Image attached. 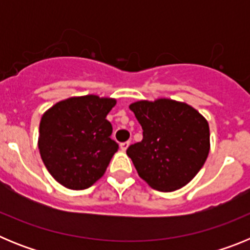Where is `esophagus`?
Returning a JSON list of instances; mask_svg holds the SVG:
<instances>
[{
    "label": "esophagus",
    "mask_w": 250,
    "mask_h": 250,
    "mask_svg": "<svg viewBox=\"0 0 250 250\" xmlns=\"http://www.w3.org/2000/svg\"><path fill=\"white\" fill-rule=\"evenodd\" d=\"M129 145H130V141H125V143H121L120 149L123 150V151H126L127 147H129Z\"/></svg>",
    "instance_id": "34e87169"
}]
</instances>
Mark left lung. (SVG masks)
Masks as SVG:
<instances>
[{
	"mask_svg": "<svg viewBox=\"0 0 250 250\" xmlns=\"http://www.w3.org/2000/svg\"><path fill=\"white\" fill-rule=\"evenodd\" d=\"M129 107L143 127V140L126 150L139 176L159 191L178 190L191 182L210 150L207 119L187 103L165 98Z\"/></svg>",
	"mask_w": 250,
	"mask_h": 250,
	"instance_id": "8db88e82",
	"label": "left lung"
}]
</instances>
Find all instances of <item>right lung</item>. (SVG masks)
Here are the masks:
<instances>
[{"label":"right lung","instance_id":"1","mask_svg":"<svg viewBox=\"0 0 250 250\" xmlns=\"http://www.w3.org/2000/svg\"><path fill=\"white\" fill-rule=\"evenodd\" d=\"M116 99L83 95L65 99L43 112L39 150L56 182L72 190L87 189L105 174L119 145L110 138L106 116Z\"/></svg>","mask_w":250,"mask_h":250}]
</instances>
